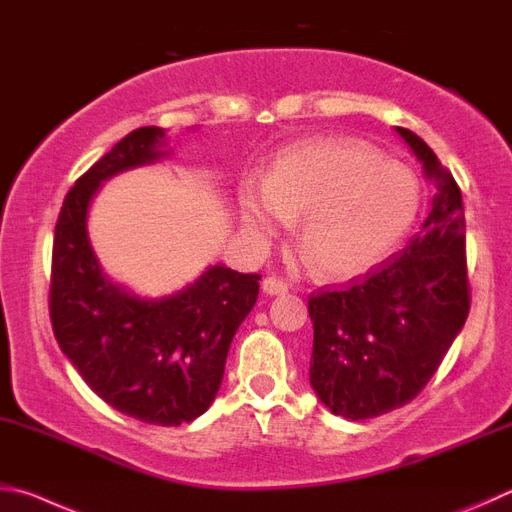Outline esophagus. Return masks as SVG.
<instances>
[{
	"label": "esophagus",
	"mask_w": 512,
	"mask_h": 512,
	"mask_svg": "<svg viewBox=\"0 0 512 512\" xmlns=\"http://www.w3.org/2000/svg\"><path fill=\"white\" fill-rule=\"evenodd\" d=\"M262 288H264L266 295H284L288 291V284L282 280V277L273 275V277H266Z\"/></svg>",
	"instance_id": "34e87169"
}]
</instances>
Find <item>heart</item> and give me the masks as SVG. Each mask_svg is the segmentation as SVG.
<instances>
[{
    "label": "heart",
    "instance_id": "heart-1",
    "mask_svg": "<svg viewBox=\"0 0 512 512\" xmlns=\"http://www.w3.org/2000/svg\"><path fill=\"white\" fill-rule=\"evenodd\" d=\"M246 226L275 237L300 219L297 246L324 277L369 271L410 235L423 188L410 167L345 138L297 143L280 152L264 183L239 192Z\"/></svg>",
    "mask_w": 512,
    "mask_h": 512
}]
</instances>
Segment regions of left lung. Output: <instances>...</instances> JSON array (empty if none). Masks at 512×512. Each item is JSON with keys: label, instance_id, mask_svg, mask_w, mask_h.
Instances as JSON below:
<instances>
[{"label": "left lung", "instance_id": "left-lung-1", "mask_svg": "<svg viewBox=\"0 0 512 512\" xmlns=\"http://www.w3.org/2000/svg\"><path fill=\"white\" fill-rule=\"evenodd\" d=\"M436 194L423 230L369 273L309 297V378L333 414L365 421L410 403L470 311L466 219L457 181L410 129L396 127Z\"/></svg>", "mask_w": 512, "mask_h": 512}]
</instances>
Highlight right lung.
<instances>
[{
    "label": "right lung",
    "instance_id": "right-lung-1",
    "mask_svg": "<svg viewBox=\"0 0 512 512\" xmlns=\"http://www.w3.org/2000/svg\"><path fill=\"white\" fill-rule=\"evenodd\" d=\"M167 154L163 129L141 127L80 176L55 224L49 288L55 340L82 380L114 410L152 425L188 423L212 405L262 280L217 264L150 300L102 273L87 235L91 199L111 176Z\"/></svg>",
    "mask_w": 512,
    "mask_h": 512
}]
</instances>
